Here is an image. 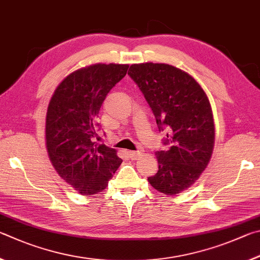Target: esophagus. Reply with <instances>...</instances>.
<instances>
[{
	"instance_id": "34e87169",
	"label": "esophagus",
	"mask_w": 260,
	"mask_h": 260,
	"mask_svg": "<svg viewBox=\"0 0 260 260\" xmlns=\"http://www.w3.org/2000/svg\"><path fill=\"white\" fill-rule=\"evenodd\" d=\"M143 154V152H139V151H137V152H129V157L131 158V160H137V158L142 155Z\"/></svg>"
}]
</instances>
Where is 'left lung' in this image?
<instances>
[{
  "label": "left lung",
  "instance_id": "left-lung-1",
  "mask_svg": "<svg viewBox=\"0 0 260 260\" xmlns=\"http://www.w3.org/2000/svg\"><path fill=\"white\" fill-rule=\"evenodd\" d=\"M127 74L142 90L156 118L167 127V151L156 152L158 170L149 184L166 195L190 187L206 169L215 145L210 102L188 73L168 63H134Z\"/></svg>",
  "mask_w": 260,
  "mask_h": 260
}]
</instances>
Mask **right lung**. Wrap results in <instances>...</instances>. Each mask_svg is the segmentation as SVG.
Segmentation results:
<instances>
[{"mask_svg": "<svg viewBox=\"0 0 260 260\" xmlns=\"http://www.w3.org/2000/svg\"><path fill=\"white\" fill-rule=\"evenodd\" d=\"M126 63H94L71 73L50 99L45 146L57 174L81 195L107 187L122 160L114 148L95 145V118L107 93L125 76Z\"/></svg>", "mask_w": 260, "mask_h": 260, "instance_id": "obj_1", "label": "right lung"}]
</instances>
